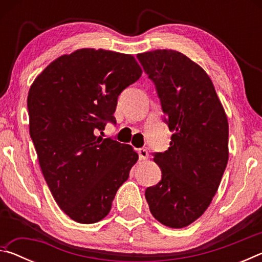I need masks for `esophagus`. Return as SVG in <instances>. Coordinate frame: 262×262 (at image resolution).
<instances>
[{
	"label": "esophagus",
	"instance_id": "1",
	"mask_svg": "<svg viewBox=\"0 0 262 262\" xmlns=\"http://www.w3.org/2000/svg\"><path fill=\"white\" fill-rule=\"evenodd\" d=\"M137 152H139V157H140V161H145V159L149 158V154L145 149L141 148L137 150Z\"/></svg>",
	"mask_w": 262,
	"mask_h": 262
}]
</instances>
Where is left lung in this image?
Returning a JSON list of instances; mask_svg holds the SVG:
<instances>
[{
    "instance_id": "8db88e82",
    "label": "left lung",
    "mask_w": 262,
    "mask_h": 262,
    "mask_svg": "<svg viewBox=\"0 0 262 262\" xmlns=\"http://www.w3.org/2000/svg\"><path fill=\"white\" fill-rule=\"evenodd\" d=\"M161 99L168 150L155 154L162 180L145 189L152 216L168 228L188 227L209 207L229 159V123L205 69L173 50L137 54Z\"/></svg>"
}]
</instances>
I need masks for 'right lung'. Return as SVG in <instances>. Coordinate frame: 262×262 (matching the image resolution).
Instances as JSON below:
<instances>
[{"label": "right lung", "mask_w": 262, "mask_h": 262, "mask_svg": "<svg viewBox=\"0 0 262 262\" xmlns=\"http://www.w3.org/2000/svg\"><path fill=\"white\" fill-rule=\"evenodd\" d=\"M136 59L81 48L52 61L28 95L29 129L51 193L66 215L82 224L107 216L139 155L129 144L97 136L123 89L141 77Z\"/></svg>", "instance_id": "right-lung-1"}]
</instances>
